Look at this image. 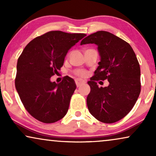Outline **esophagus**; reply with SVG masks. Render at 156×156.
Masks as SVG:
<instances>
[{"instance_id":"1","label":"esophagus","mask_w":156,"mask_h":156,"mask_svg":"<svg viewBox=\"0 0 156 156\" xmlns=\"http://www.w3.org/2000/svg\"><path fill=\"white\" fill-rule=\"evenodd\" d=\"M75 84L76 85V87H79L82 86V85H83V84H85V82H84V81H83V80H75Z\"/></svg>"}]
</instances>
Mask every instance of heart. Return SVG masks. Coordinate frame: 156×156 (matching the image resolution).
I'll return each mask as SVG.
<instances>
[{
    "mask_svg": "<svg viewBox=\"0 0 156 156\" xmlns=\"http://www.w3.org/2000/svg\"><path fill=\"white\" fill-rule=\"evenodd\" d=\"M75 74L79 76H80V77H84V76L87 75V72L84 71V70L79 69L75 71Z\"/></svg>",
    "mask_w": 156,
    "mask_h": 156,
    "instance_id": "obj_1",
    "label": "heart"
}]
</instances>
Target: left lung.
Segmentation results:
<instances>
[{
  "label": "left lung",
  "mask_w": 156,
  "mask_h": 156,
  "mask_svg": "<svg viewBox=\"0 0 156 156\" xmlns=\"http://www.w3.org/2000/svg\"><path fill=\"white\" fill-rule=\"evenodd\" d=\"M94 43L101 61L88 82L91 91L87 98L90 114L103 123H112L125 117L135 105L140 92V69L131 46L106 31L91 34L81 45ZM107 79L110 85L99 87L97 80Z\"/></svg>",
  "instance_id": "8db88e82"
}]
</instances>
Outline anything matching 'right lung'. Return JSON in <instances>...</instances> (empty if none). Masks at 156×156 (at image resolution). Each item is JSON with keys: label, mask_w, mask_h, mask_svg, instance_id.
<instances>
[{"label": "right lung", "mask_w": 156, "mask_h": 156, "mask_svg": "<svg viewBox=\"0 0 156 156\" xmlns=\"http://www.w3.org/2000/svg\"><path fill=\"white\" fill-rule=\"evenodd\" d=\"M85 36L48 32L30 42L19 57L16 88L25 109L37 120L55 123L67 113L75 82L68 76L59 84L50 78L63 66L68 50Z\"/></svg>", "instance_id": "right-lung-1"}]
</instances>
